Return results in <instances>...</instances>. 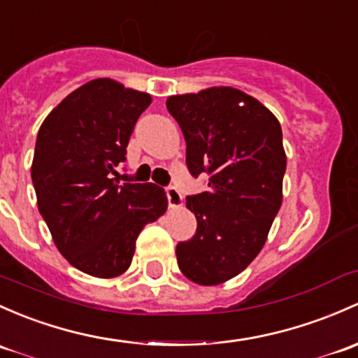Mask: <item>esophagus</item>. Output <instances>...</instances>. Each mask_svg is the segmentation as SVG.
I'll return each mask as SVG.
<instances>
[{
    "instance_id": "obj_1",
    "label": "esophagus",
    "mask_w": 358,
    "mask_h": 358,
    "mask_svg": "<svg viewBox=\"0 0 358 358\" xmlns=\"http://www.w3.org/2000/svg\"><path fill=\"white\" fill-rule=\"evenodd\" d=\"M166 197H168V204L169 208L176 209V208H182L183 206V199L180 190L176 187H168L166 189Z\"/></svg>"
}]
</instances>
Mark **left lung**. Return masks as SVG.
Listing matches in <instances>:
<instances>
[{
	"label": "left lung",
	"mask_w": 358,
	"mask_h": 358,
	"mask_svg": "<svg viewBox=\"0 0 358 358\" xmlns=\"http://www.w3.org/2000/svg\"><path fill=\"white\" fill-rule=\"evenodd\" d=\"M192 176L208 190L187 197L197 231L176 245L178 268L204 287L224 283L257 257L283 201L287 154L276 116L233 87L169 96Z\"/></svg>",
	"instance_id": "1"
}]
</instances>
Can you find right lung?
Instances as JSON below:
<instances>
[{
    "mask_svg": "<svg viewBox=\"0 0 358 358\" xmlns=\"http://www.w3.org/2000/svg\"><path fill=\"white\" fill-rule=\"evenodd\" d=\"M150 101L148 92L96 78L69 94L37 134L30 168L37 208L59 254L90 276L125 273L138 233L168 208L161 187L111 178Z\"/></svg>",
    "mask_w": 358,
    "mask_h": 358,
    "instance_id": "right-lung-1",
    "label": "right lung"
}]
</instances>
